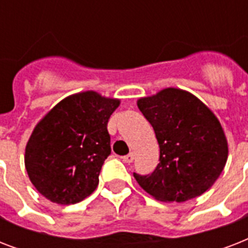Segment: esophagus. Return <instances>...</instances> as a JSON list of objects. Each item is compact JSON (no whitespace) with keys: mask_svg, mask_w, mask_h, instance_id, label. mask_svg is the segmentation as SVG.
I'll return each mask as SVG.
<instances>
[{"mask_svg":"<svg viewBox=\"0 0 248 248\" xmlns=\"http://www.w3.org/2000/svg\"><path fill=\"white\" fill-rule=\"evenodd\" d=\"M122 161H124V163H131L132 161H134V153H130V155H124V157H122Z\"/></svg>","mask_w":248,"mask_h":248,"instance_id":"esophagus-1","label":"esophagus"}]
</instances>
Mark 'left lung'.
Here are the masks:
<instances>
[{
	"label": "left lung",
	"instance_id": "8db88e82",
	"mask_svg": "<svg viewBox=\"0 0 248 248\" xmlns=\"http://www.w3.org/2000/svg\"><path fill=\"white\" fill-rule=\"evenodd\" d=\"M159 145V163L151 175L134 177L153 198L185 202L217 180L228 159V140L217 117L185 90L167 87L138 99Z\"/></svg>",
	"mask_w": 248,
	"mask_h": 248
}]
</instances>
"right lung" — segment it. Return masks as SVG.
Returning <instances> with one entry per match:
<instances>
[{
	"instance_id": "1",
	"label": "right lung",
	"mask_w": 248,
	"mask_h": 248,
	"mask_svg": "<svg viewBox=\"0 0 248 248\" xmlns=\"http://www.w3.org/2000/svg\"><path fill=\"white\" fill-rule=\"evenodd\" d=\"M120 104V99L89 90L64 97L41 118L25 145L24 163L45 198L75 204L96 189L110 155L107 124Z\"/></svg>"
}]
</instances>
